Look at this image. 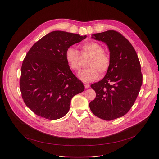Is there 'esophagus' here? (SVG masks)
Listing matches in <instances>:
<instances>
[{
  "instance_id": "obj_1",
  "label": "esophagus",
  "mask_w": 159,
  "mask_h": 159,
  "mask_svg": "<svg viewBox=\"0 0 159 159\" xmlns=\"http://www.w3.org/2000/svg\"><path fill=\"white\" fill-rule=\"evenodd\" d=\"M84 87H85L86 89H87V88H89V87H90V85H89V84H87V83H84Z\"/></svg>"
}]
</instances>
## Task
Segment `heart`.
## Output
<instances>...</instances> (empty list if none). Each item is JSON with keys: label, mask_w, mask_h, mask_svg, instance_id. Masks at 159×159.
<instances>
[{"label": "heart", "mask_w": 159, "mask_h": 159, "mask_svg": "<svg viewBox=\"0 0 159 159\" xmlns=\"http://www.w3.org/2000/svg\"><path fill=\"white\" fill-rule=\"evenodd\" d=\"M80 53L74 48H68L65 52V59L70 69L75 72L79 71L83 65L84 59L91 56L88 61V69L80 72L79 77L85 82L96 80L101 74H105L109 69L111 60L104 51L102 45L94 41H90L80 46Z\"/></svg>", "instance_id": "heart-1"}]
</instances>
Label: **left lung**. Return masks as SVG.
Listing matches in <instances>:
<instances>
[{
    "label": "left lung",
    "instance_id": "left-lung-1",
    "mask_svg": "<svg viewBox=\"0 0 159 159\" xmlns=\"http://www.w3.org/2000/svg\"><path fill=\"white\" fill-rule=\"evenodd\" d=\"M92 38L107 44L111 64L105 77L90 85L96 96L89 107L94 115L110 121L126 115L134 104L142 84L141 65L131 44L119 32L109 30Z\"/></svg>",
    "mask_w": 159,
    "mask_h": 159
}]
</instances>
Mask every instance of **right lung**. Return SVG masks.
Listing matches in <instances>:
<instances>
[{"label":"right lung","instance_id":"add662e5","mask_svg":"<svg viewBox=\"0 0 159 159\" xmlns=\"http://www.w3.org/2000/svg\"><path fill=\"white\" fill-rule=\"evenodd\" d=\"M86 37L54 31L34 43L26 54L19 86L25 103L36 115L51 120L63 117L72 98L84 90L66 61L65 52Z\"/></svg>","mask_w":159,"mask_h":159}]
</instances>
